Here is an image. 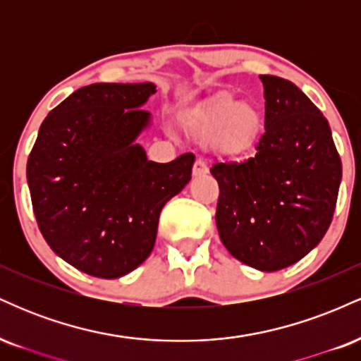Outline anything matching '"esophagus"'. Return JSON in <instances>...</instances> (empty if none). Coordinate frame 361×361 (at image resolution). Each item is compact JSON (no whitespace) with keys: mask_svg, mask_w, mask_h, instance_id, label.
Listing matches in <instances>:
<instances>
[{"mask_svg":"<svg viewBox=\"0 0 361 361\" xmlns=\"http://www.w3.org/2000/svg\"><path fill=\"white\" fill-rule=\"evenodd\" d=\"M207 163L204 159H197L195 161V164H193V171H192V175H193V178H200V176H204L205 173H207Z\"/></svg>","mask_w":361,"mask_h":361,"instance_id":"34e87169","label":"esophagus"}]
</instances>
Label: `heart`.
Wrapping results in <instances>:
<instances>
[{
	"label": "heart",
	"instance_id": "heart-1",
	"mask_svg": "<svg viewBox=\"0 0 361 361\" xmlns=\"http://www.w3.org/2000/svg\"><path fill=\"white\" fill-rule=\"evenodd\" d=\"M263 115L252 102H235L233 94L222 93L188 122L192 135L200 142H210L217 154L241 156L258 142Z\"/></svg>",
	"mask_w": 361,
	"mask_h": 361
}]
</instances>
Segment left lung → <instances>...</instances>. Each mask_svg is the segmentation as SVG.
Masks as SVG:
<instances>
[{
  "mask_svg": "<svg viewBox=\"0 0 361 361\" xmlns=\"http://www.w3.org/2000/svg\"><path fill=\"white\" fill-rule=\"evenodd\" d=\"M264 134L255 157L214 164L219 235L259 271L283 270L309 255L333 221L341 159L324 115L283 78L259 76Z\"/></svg>",
  "mask_w": 361,
  "mask_h": 361,
  "instance_id": "8db88e82",
  "label": "left lung"
}]
</instances>
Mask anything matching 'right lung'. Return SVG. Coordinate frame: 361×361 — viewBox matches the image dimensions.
I'll return each instance as SVG.
<instances>
[{
  "mask_svg": "<svg viewBox=\"0 0 361 361\" xmlns=\"http://www.w3.org/2000/svg\"><path fill=\"white\" fill-rule=\"evenodd\" d=\"M154 82L82 86L45 117L28 156L37 224L51 250L78 270L120 279L144 263L159 214L192 180L193 154L149 161L139 135Z\"/></svg>",
  "mask_w": 361,
  "mask_h": 361,
  "instance_id": "obj_1",
  "label": "right lung"
}]
</instances>
